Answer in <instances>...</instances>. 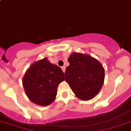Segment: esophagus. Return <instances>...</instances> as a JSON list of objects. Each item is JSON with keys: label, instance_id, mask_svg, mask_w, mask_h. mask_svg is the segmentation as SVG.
Returning a JSON list of instances; mask_svg holds the SVG:
<instances>
[{"label": "esophagus", "instance_id": "34e87169", "mask_svg": "<svg viewBox=\"0 0 131 131\" xmlns=\"http://www.w3.org/2000/svg\"><path fill=\"white\" fill-rule=\"evenodd\" d=\"M61 69H62V70L63 71V72L64 73V72H65V70H66V67H64V66H63V67H61Z\"/></svg>", "mask_w": 131, "mask_h": 131}]
</instances>
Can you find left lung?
Wrapping results in <instances>:
<instances>
[{
	"instance_id": "8db88e82",
	"label": "left lung",
	"mask_w": 131,
	"mask_h": 131,
	"mask_svg": "<svg viewBox=\"0 0 131 131\" xmlns=\"http://www.w3.org/2000/svg\"><path fill=\"white\" fill-rule=\"evenodd\" d=\"M65 80L79 99L90 100L99 93L105 80L101 63L89 54L72 52L68 58Z\"/></svg>"
}]
</instances>
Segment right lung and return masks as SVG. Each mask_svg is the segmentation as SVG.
Returning a JSON list of instances; mask_svg holds the SVG:
<instances>
[{"label": "right lung", "instance_id": "right-lung-1", "mask_svg": "<svg viewBox=\"0 0 131 131\" xmlns=\"http://www.w3.org/2000/svg\"><path fill=\"white\" fill-rule=\"evenodd\" d=\"M63 80L64 74L61 68L44 58L30 66L22 82L29 100L36 105L46 106L55 100L58 85Z\"/></svg>", "mask_w": 131, "mask_h": 131}]
</instances>
